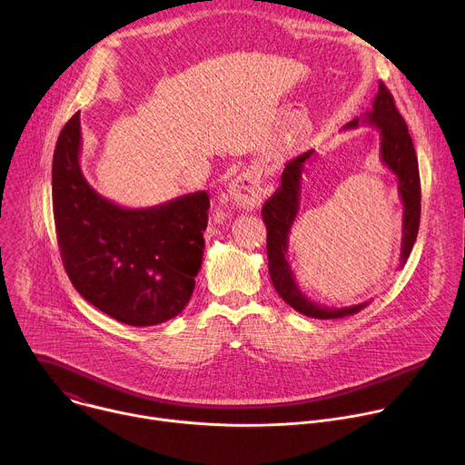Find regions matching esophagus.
Listing matches in <instances>:
<instances>
[{
    "instance_id": "obj_1",
    "label": "esophagus",
    "mask_w": 465,
    "mask_h": 465,
    "mask_svg": "<svg viewBox=\"0 0 465 465\" xmlns=\"http://www.w3.org/2000/svg\"><path fill=\"white\" fill-rule=\"evenodd\" d=\"M228 194L237 204V208L252 212L261 206L262 198L269 194V189L262 183L261 174L255 169H246L232 180L228 187Z\"/></svg>"
}]
</instances>
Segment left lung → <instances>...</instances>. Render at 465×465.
Listing matches in <instances>:
<instances>
[{"label":"left lung","instance_id":"left-lung-1","mask_svg":"<svg viewBox=\"0 0 465 465\" xmlns=\"http://www.w3.org/2000/svg\"><path fill=\"white\" fill-rule=\"evenodd\" d=\"M361 123H370L381 132V160L382 163L397 176V191L403 201V239H401V257L400 267L407 262L412 246L420 230V213H421V183L418 158L414 151L412 138L409 134V126L395 108L393 97L388 88L379 83V92L373 99L371 110L364 119L355 117L350 121L344 130L357 128ZM314 154L307 151L298 158L291 160L282 174V185L278 191L262 204L261 215L267 226V255H269V274L278 294L298 312L331 320L344 318L359 312L368 305V302L350 307H327L320 305L314 300H309L298 287L291 264L287 261L289 250V233L296 221L300 210V193H302V174L305 162Z\"/></svg>","mask_w":465,"mask_h":465}]
</instances>
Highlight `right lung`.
<instances>
[{"label":"right lung","mask_w":465,"mask_h":465,"mask_svg":"<svg viewBox=\"0 0 465 465\" xmlns=\"http://www.w3.org/2000/svg\"><path fill=\"white\" fill-rule=\"evenodd\" d=\"M81 114L53 156V215L64 269L77 292L121 323L158 325L187 305L204 255L210 194L196 191L128 210L83 176Z\"/></svg>","instance_id":"add662e5"}]
</instances>
